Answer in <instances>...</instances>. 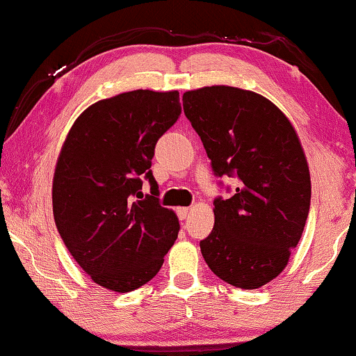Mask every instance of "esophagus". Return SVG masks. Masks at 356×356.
<instances>
[{
	"instance_id": "esophagus-1",
	"label": "esophagus",
	"mask_w": 356,
	"mask_h": 356,
	"mask_svg": "<svg viewBox=\"0 0 356 356\" xmlns=\"http://www.w3.org/2000/svg\"><path fill=\"white\" fill-rule=\"evenodd\" d=\"M177 217L180 218V220H185L188 217V213H190V207H177Z\"/></svg>"
}]
</instances>
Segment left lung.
<instances>
[{"mask_svg": "<svg viewBox=\"0 0 356 356\" xmlns=\"http://www.w3.org/2000/svg\"><path fill=\"white\" fill-rule=\"evenodd\" d=\"M182 101L213 174L236 179L231 198L213 200L216 223L200 242L202 257L229 285L259 289L284 270L309 216L300 139L277 106L249 90L204 87L185 92Z\"/></svg>", "mask_w": 356, "mask_h": 356, "instance_id": "8db88e82", "label": "left lung"}]
</instances>
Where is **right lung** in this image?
Returning a JSON list of instances; mask_svg holds the SVG:
<instances>
[{
    "label": "right lung",
    "mask_w": 356,
    "mask_h": 356,
    "mask_svg": "<svg viewBox=\"0 0 356 356\" xmlns=\"http://www.w3.org/2000/svg\"><path fill=\"white\" fill-rule=\"evenodd\" d=\"M180 112L179 92L134 90L92 104L67 133L54 176L55 225L79 266L107 290L147 284L177 239L179 220L160 204L150 166Z\"/></svg>",
    "instance_id": "add662e5"
}]
</instances>
